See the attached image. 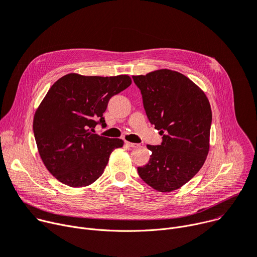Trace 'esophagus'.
I'll list each match as a JSON object with an SVG mask.
<instances>
[{
    "instance_id": "34e87169",
    "label": "esophagus",
    "mask_w": 257,
    "mask_h": 257,
    "mask_svg": "<svg viewBox=\"0 0 257 257\" xmlns=\"http://www.w3.org/2000/svg\"><path fill=\"white\" fill-rule=\"evenodd\" d=\"M125 144H126V146H127V147H129V148H136V147H139V144L129 143V142H127V141H125Z\"/></svg>"
}]
</instances>
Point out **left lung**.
Wrapping results in <instances>:
<instances>
[{
	"mask_svg": "<svg viewBox=\"0 0 257 257\" xmlns=\"http://www.w3.org/2000/svg\"><path fill=\"white\" fill-rule=\"evenodd\" d=\"M152 125L163 135L148 146L150 161L140 177L159 192L175 191L202 167L210 150L212 109L208 97L191 79L168 69L133 75Z\"/></svg>",
	"mask_w": 257,
	"mask_h": 257,
	"instance_id": "obj_1",
	"label": "left lung"
}]
</instances>
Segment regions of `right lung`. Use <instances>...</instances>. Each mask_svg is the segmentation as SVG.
<instances>
[{
  "mask_svg": "<svg viewBox=\"0 0 257 257\" xmlns=\"http://www.w3.org/2000/svg\"><path fill=\"white\" fill-rule=\"evenodd\" d=\"M128 75L66 74L58 79L37 107L33 130L40 158L48 172L73 188L87 187L104 172L114 149L124 142L95 134L109 99L131 84Z\"/></svg>",
  "mask_w": 257,
  "mask_h": 257,
  "instance_id": "add662e5",
  "label": "right lung"
}]
</instances>
